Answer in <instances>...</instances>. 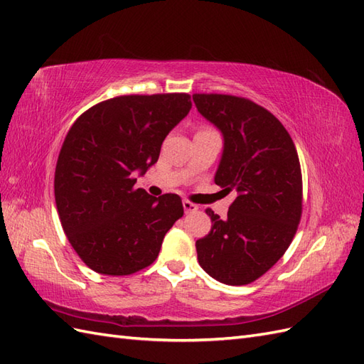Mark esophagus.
I'll list each match as a JSON object with an SVG mask.
<instances>
[{
    "mask_svg": "<svg viewBox=\"0 0 364 364\" xmlns=\"http://www.w3.org/2000/svg\"><path fill=\"white\" fill-rule=\"evenodd\" d=\"M183 209H184L186 213H192V212H197L198 210V206H197V204L188 201V200H184L183 201Z\"/></svg>",
    "mask_w": 364,
    "mask_h": 364,
    "instance_id": "34e87169",
    "label": "esophagus"
}]
</instances>
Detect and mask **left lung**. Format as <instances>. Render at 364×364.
<instances>
[{
    "label": "left lung",
    "mask_w": 364,
    "mask_h": 364,
    "mask_svg": "<svg viewBox=\"0 0 364 364\" xmlns=\"http://www.w3.org/2000/svg\"><path fill=\"white\" fill-rule=\"evenodd\" d=\"M200 115L223 135L215 184L237 197L228 217L208 209L212 228L197 240L198 263L217 282L243 286L267 272L296 232L301 171L283 124L250 100L195 93Z\"/></svg>",
    "instance_id": "1"
}]
</instances>
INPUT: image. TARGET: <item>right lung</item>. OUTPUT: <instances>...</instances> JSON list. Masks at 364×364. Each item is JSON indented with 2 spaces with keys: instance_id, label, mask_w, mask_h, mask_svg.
Returning <instances> with one entry per match:
<instances>
[{
  "instance_id": "right-lung-1",
  "label": "right lung",
  "mask_w": 364,
  "mask_h": 364,
  "mask_svg": "<svg viewBox=\"0 0 364 364\" xmlns=\"http://www.w3.org/2000/svg\"><path fill=\"white\" fill-rule=\"evenodd\" d=\"M191 107L188 93L124 95L90 107L70 127L55 171V201L64 234L92 271H141L183 217L178 195L156 198L135 189V175L158 161L164 138Z\"/></svg>"
}]
</instances>
